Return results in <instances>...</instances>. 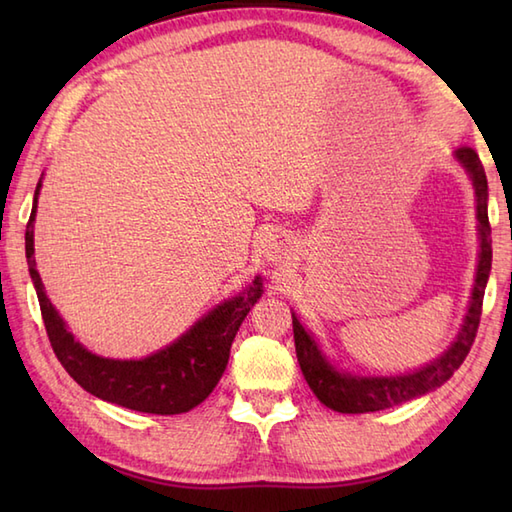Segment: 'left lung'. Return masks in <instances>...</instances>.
<instances>
[{"label": "left lung", "instance_id": "obj_1", "mask_svg": "<svg viewBox=\"0 0 512 512\" xmlns=\"http://www.w3.org/2000/svg\"><path fill=\"white\" fill-rule=\"evenodd\" d=\"M464 169L469 171L475 187L477 198V220H480V264H477V277L473 288V299L469 306V314H466L462 332L458 339L444 352L438 361L422 367L420 372L405 374V376H389V378H363L352 374H341L325 361L321 350L310 339V334L301 328L295 314H292V332H295V347H297V361L306 383L314 391L325 407L341 413H367V411H380L387 407L400 405V402L418 398L427 391L440 387L444 380L453 376L466 354L471 352V345L475 341L477 325H480L482 317V301H484V288L488 281V273H491L493 262V248H491V224H488V182L486 173L482 167V160L477 156L473 147H460L455 151Z\"/></svg>", "mask_w": 512, "mask_h": 512}]
</instances>
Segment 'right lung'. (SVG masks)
<instances>
[{
    "label": "right lung",
    "mask_w": 512,
    "mask_h": 512,
    "mask_svg": "<svg viewBox=\"0 0 512 512\" xmlns=\"http://www.w3.org/2000/svg\"><path fill=\"white\" fill-rule=\"evenodd\" d=\"M39 187L41 180L26 224V259L37 290L43 325L65 372L92 396L134 411L173 416V413L198 407L222 378L239 325L246 319L248 310L255 306V301L262 297V279L255 277L242 295L220 303L176 343L143 361H112V358L96 356L74 341L43 292L35 264V239H32Z\"/></svg>",
    "instance_id": "obj_1"
}]
</instances>
